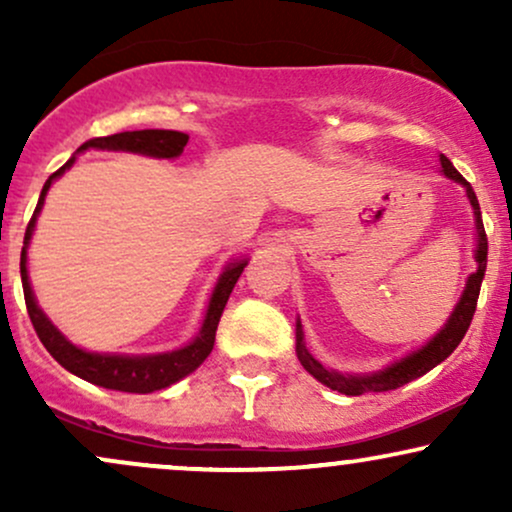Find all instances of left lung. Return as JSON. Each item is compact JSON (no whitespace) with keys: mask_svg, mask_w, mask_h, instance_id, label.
<instances>
[{"mask_svg":"<svg viewBox=\"0 0 512 512\" xmlns=\"http://www.w3.org/2000/svg\"><path fill=\"white\" fill-rule=\"evenodd\" d=\"M440 166H443V173L448 175L450 180L460 182V185L467 187V197L472 202L474 209V219H477V233H479V248H477V272L467 279V289H464L460 303H457L455 313L450 315L448 325L440 330L436 337L428 342L421 351H414V354L402 358V361L390 366L387 370H380V373L373 375H342L334 373V370L322 368V363H317L313 356L308 354L303 344V332H301V322L296 327V354L298 361L303 363V368L308 370L313 378L320 380L322 385H327L330 390L342 392V395L349 397H358L363 392H387V390H397V387L411 383V380L421 378V375L428 373L431 368H436L440 361H445L452 351L457 349V344L462 342V337L467 334L469 325H472L474 310H477V301H479V291H481V279H484L486 272V252H489V240H486V231H484V221H481V211H479V199L474 195L472 185L457 173V168L452 166L448 156H440Z\"/></svg>","mask_w":512,"mask_h":512,"instance_id":"obj_1","label":"left lung"}]
</instances>
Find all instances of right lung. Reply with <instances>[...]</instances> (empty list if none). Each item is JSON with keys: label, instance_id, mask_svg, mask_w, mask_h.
<instances>
[{"label": "right lung", "instance_id": "right-lung-1", "mask_svg": "<svg viewBox=\"0 0 512 512\" xmlns=\"http://www.w3.org/2000/svg\"><path fill=\"white\" fill-rule=\"evenodd\" d=\"M187 134L173 132V129H137V132H120L110 134V137H93L86 144H81L79 151L84 149H113V151H134V154H146L156 158H175L182 154L187 144ZM74 163V156L60 170L50 175L45 182L43 192H40L38 207H35L31 221H28L26 238H23V250H21V284H23V298H26L28 315H31L33 330L40 337L45 349L50 351V356L60 363L62 368H67L69 373L79 375V378L88 380L93 385L108 387V390H120V392H137V395H146V392L163 390V387L178 383L180 378L190 375L199 363L204 361L214 349L216 339V327L226 308L228 296H231L233 286L243 274L245 264L248 262H231L226 272L221 274L219 284H216L214 296L209 301L207 317H204V325L199 330L197 339L192 344H187L185 349L170 351V354H158V356H110V354H88V351L76 349L74 344H69L67 339L57 332V327L52 325L48 317L43 315V310L35 303L31 284H28V272H26V248L28 240H31L35 216H38L40 207H43L45 195H48L52 180L57 175H62L64 170Z\"/></svg>", "mask_w": 512, "mask_h": 512}]
</instances>
